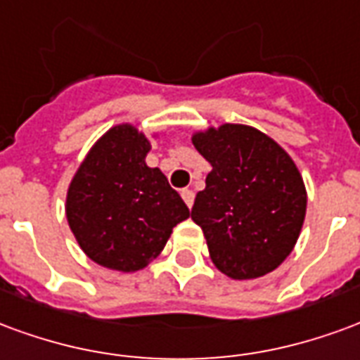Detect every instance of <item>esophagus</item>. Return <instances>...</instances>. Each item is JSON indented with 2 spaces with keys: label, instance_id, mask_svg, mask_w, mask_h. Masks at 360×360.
Segmentation results:
<instances>
[{
  "label": "esophagus",
  "instance_id": "esophagus-1",
  "mask_svg": "<svg viewBox=\"0 0 360 360\" xmlns=\"http://www.w3.org/2000/svg\"><path fill=\"white\" fill-rule=\"evenodd\" d=\"M180 195H182V199H184V201H186V205H188L191 209V205H193V198H195V195H193V191L186 188V190L180 191Z\"/></svg>",
  "mask_w": 360,
  "mask_h": 360
}]
</instances>
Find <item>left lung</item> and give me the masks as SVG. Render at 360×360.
I'll list each match as a JSON object with an SVG mask.
<instances>
[{
  "label": "left lung",
  "mask_w": 360,
  "mask_h": 360,
  "mask_svg": "<svg viewBox=\"0 0 360 360\" xmlns=\"http://www.w3.org/2000/svg\"><path fill=\"white\" fill-rule=\"evenodd\" d=\"M211 162L191 219L205 234L212 263L234 280L269 274L299 238L307 191L295 162L251 126L222 124L193 136Z\"/></svg>",
  "instance_id": "8db88e82"
}]
</instances>
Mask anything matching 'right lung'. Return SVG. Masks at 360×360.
<instances>
[{
  "instance_id": "right-lung-1",
  "label": "right lung",
  "mask_w": 360,
  "mask_h": 360,
  "mask_svg": "<svg viewBox=\"0 0 360 360\" xmlns=\"http://www.w3.org/2000/svg\"><path fill=\"white\" fill-rule=\"evenodd\" d=\"M149 140L134 126H115L91 148L72 178L67 219L84 253L107 269L134 272L153 261L190 217L159 169H149Z\"/></svg>"
}]
</instances>
